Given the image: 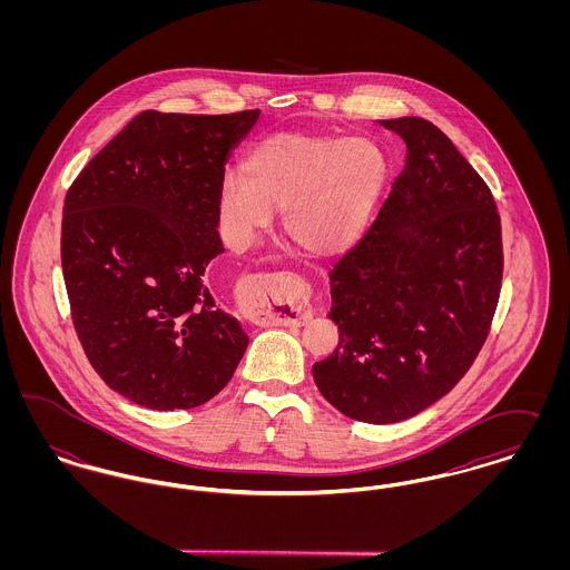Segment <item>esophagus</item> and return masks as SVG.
<instances>
[{"label":"esophagus","mask_w":570,"mask_h":570,"mask_svg":"<svg viewBox=\"0 0 570 570\" xmlns=\"http://www.w3.org/2000/svg\"><path fill=\"white\" fill-rule=\"evenodd\" d=\"M245 312L256 321H269L275 325H305L312 318L307 305L297 298L282 297L263 275H252L242 288Z\"/></svg>","instance_id":"1"}]
</instances>
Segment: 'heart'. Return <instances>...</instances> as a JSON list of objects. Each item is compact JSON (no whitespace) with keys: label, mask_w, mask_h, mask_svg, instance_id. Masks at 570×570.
<instances>
[{"label":"heart","mask_w":570,"mask_h":570,"mask_svg":"<svg viewBox=\"0 0 570 570\" xmlns=\"http://www.w3.org/2000/svg\"><path fill=\"white\" fill-rule=\"evenodd\" d=\"M244 169L222 177L217 212L226 239L245 249L272 228L312 256H333L353 244L379 198L384 164L363 138L279 132L261 140Z\"/></svg>","instance_id":"b5f03b06"}]
</instances>
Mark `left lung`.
Listing matches in <instances>:
<instances>
[{
  "label": "left lung",
  "instance_id": "left-lung-1",
  "mask_svg": "<svg viewBox=\"0 0 570 570\" xmlns=\"http://www.w3.org/2000/svg\"><path fill=\"white\" fill-rule=\"evenodd\" d=\"M406 164L376 222L342 256L328 318L340 344L312 374L363 423H397L444 397L489 335L502 286V230L481 175L432 121H380Z\"/></svg>",
  "mask_w": 570,
  "mask_h": 570
}]
</instances>
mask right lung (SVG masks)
I'll return each instance as SVG.
<instances>
[{"label":"right lung","mask_w":570,"mask_h":570,"mask_svg":"<svg viewBox=\"0 0 570 570\" xmlns=\"http://www.w3.org/2000/svg\"><path fill=\"white\" fill-rule=\"evenodd\" d=\"M258 115L142 110L66 194L61 269L72 323L98 376L138 406L209 402L247 348L205 272L224 252V166Z\"/></svg>","instance_id":"1"}]
</instances>
